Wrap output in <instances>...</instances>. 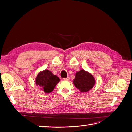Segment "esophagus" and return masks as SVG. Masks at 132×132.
<instances>
[{
  "label": "esophagus",
  "instance_id": "34e87169",
  "mask_svg": "<svg viewBox=\"0 0 132 132\" xmlns=\"http://www.w3.org/2000/svg\"><path fill=\"white\" fill-rule=\"evenodd\" d=\"M63 79H64V80H65V81H69L70 78L69 77H67L66 78H64Z\"/></svg>",
  "mask_w": 132,
  "mask_h": 132
}]
</instances>
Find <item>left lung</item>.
Here are the masks:
<instances>
[{
	"label": "left lung",
	"mask_w": 132,
	"mask_h": 132,
	"mask_svg": "<svg viewBox=\"0 0 132 132\" xmlns=\"http://www.w3.org/2000/svg\"><path fill=\"white\" fill-rule=\"evenodd\" d=\"M96 80L91 73L81 69L75 73L73 84L76 88L81 93L89 91L95 86Z\"/></svg>",
	"instance_id": "obj_1"
}]
</instances>
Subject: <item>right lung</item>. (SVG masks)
I'll use <instances>...</instances> for the list:
<instances>
[{
    "label": "right lung",
    "mask_w": 132,
    "mask_h": 132,
    "mask_svg": "<svg viewBox=\"0 0 132 132\" xmlns=\"http://www.w3.org/2000/svg\"><path fill=\"white\" fill-rule=\"evenodd\" d=\"M60 79L48 69L39 71L35 79V84L46 94H50L54 89Z\"/></svg>",
    "instance_id": "add662e5"
}]
</instances>
